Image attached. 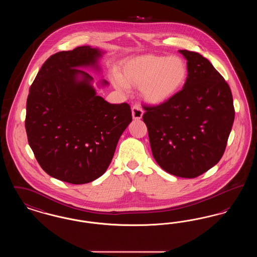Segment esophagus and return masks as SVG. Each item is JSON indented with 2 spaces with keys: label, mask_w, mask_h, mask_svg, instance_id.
I'll list each match as a JSON object with an SVG mask.
<instances>
[{
  "label": "esophagus",
  "mask_w": 257,
  "mask_h": 257,
  "mask_svg": "<svg viewBox=\"0 0 257 257\" xmlns=\"http://www.w3.org/2000/svg\"><path fill=\"white\" fill-rule=\"evenodd\" d=\"M144 114V110L141 108L140 105H135L132 108V116L136 120H139L143 117Z\"/></svg>",
  "instance_id": "34e87169"
}]
</instances>
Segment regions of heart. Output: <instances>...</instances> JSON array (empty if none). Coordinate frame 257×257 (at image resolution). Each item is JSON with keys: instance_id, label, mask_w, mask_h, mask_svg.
Segmentation results:
<instances>
[{"instance_id": "heart-1", "label": "heart", "mask_w": 257, "mask_h": 257, "mask_svg": "<svg viewBox=\"0 0 257 257\" xmlns=\"http://www.w3.org/2000/svg\"><path fill=\"white\" fill-rule=\"evenodd\" d=\"M188 64L179 56L145 54L123 62L117 72L116 85L140 86L141 96L152 105H160L174 97L188 78Z\"/></svg>"}]
</instances>
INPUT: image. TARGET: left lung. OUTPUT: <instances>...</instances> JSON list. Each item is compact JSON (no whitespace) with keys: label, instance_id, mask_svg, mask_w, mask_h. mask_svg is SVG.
I'll list each match as a JSON object with an SVG mask.
<instances>
[{"label":"left lung","instance_id":"obj_1","mask_svg":"<svg viewBox=\"0 0 257 257\" xmlns=\"http://www.w3.org/2000/svg\"><path fill=\"white\" fill-rule=\"evenodd\" d=\"M179 52L189 69L183 88L164 104L145 106L143 119L160 167L195 178L222 157L235 110L230 87L212 63L196 52Z\"/></svg>","mask_w":257,"mask_h":257}]
</instances>
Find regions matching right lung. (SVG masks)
<instances>
[{"label": "right lung", "mask_w": 257, "mask_h": 257, "mask_svg": "<svg viewBox=\"0 0 257 257\" xmlns=\"http://www.w3.org/2000/svg\"><path fill=\"white\" fill-rule=\"evenodd\" d=\"M102 54L90 46L56 53L30 87L25 120L29 145L42 170L67 183H88L104 174L132 121L127 103L110 104L96 95L93 78L79 69H98Z\"/></svg>", "instance_id": "obj_1"}]
</instances>
